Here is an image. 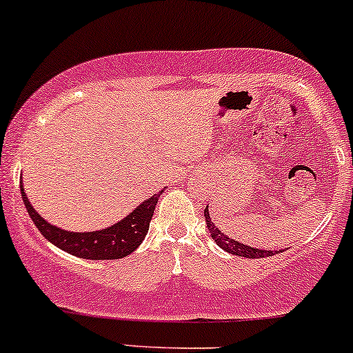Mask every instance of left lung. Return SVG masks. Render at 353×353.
Instances as JSON below:
<instances>
[{"label": "left lung", "instance_id": "left-lung-1", "mask_svg": "<svg viewBox=\"0 0 353 353\" xmlns=\"http://www.w3.org/2000/svg\"><path fill=\"white\" fill-rule=\"evenodd\" d=\"M204 216H206V224H208V230L211 233L212 241L216 243L219 248H223L226 253L236 254V256H245V258H265V256H273V254L281 253L283 250L280 251H271V250H258V248H251L248 245H243V243L236 241V239L230 238L228 234H224L223 231L212 223L211 218H209V208L206 206L204 209Z\"/></svg>", "mask_w": 353, "mask_h": 353}]
</instances>
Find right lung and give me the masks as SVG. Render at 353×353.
<instances>
[{
  "mask_svg": "<svg viewBox=\"0 0 353 353\" xmlns=\"http://www.w3.org/2000/svg\"><path fill=\"white\" fill-rule=\"evenodd\" d=\"M19 188H21V197L26 211H28L30 218L33 219L38 231L52 245L67 251L73 256L83 259H119L137 250L141 243L144 241L147 231H149V223L152 219L159 197L164 192V189H162L157 194L150 196L144 203L139 204L130 214H127L125 218L105 228V230L75 233V231H67L53 226L45 218H41L30 204L25 189H23V183L19 184Z\"/></svg>",
  "mask_w": 353,
  "mask_h": 353,
  "instance_id": "add662e5",
  "label": "right lung"
}]
</instances>
